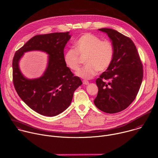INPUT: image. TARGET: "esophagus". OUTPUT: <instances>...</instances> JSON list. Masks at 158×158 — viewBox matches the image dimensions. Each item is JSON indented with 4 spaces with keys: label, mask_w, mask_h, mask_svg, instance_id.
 Instances as JSON below:
<instances>
[{
    "label": "esophagus",
    "mask_w": 158,
    "mask_h": 158,
    "mask_svg": "<svg viewBox=\"0 0 158 158\" xmlns=\"http://www.w3.org/2000/svg\"><path fill=\"white\" fill-rule=\"evenodd\" d=\"M83 83L84 85H88V84H89V81H87V80H83Z\"/></svg>",
    "instance_id": "34e87169"
}]
</instances>
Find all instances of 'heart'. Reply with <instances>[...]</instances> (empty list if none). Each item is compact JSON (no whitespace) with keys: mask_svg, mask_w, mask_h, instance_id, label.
<instances>
[{"mask_svg":"<svg viewBox=\"0 0 158 158\" xmlns=\"http://www.w3.org/2000/svg\"><path fill=\"white\" fill-rule=\"evenodd\" d=\"M75 49L67 50L64 55L65 65L71 70L76 71L80 67V56L85 57L86 65L75 74L83 79H91L98 70H106L111 64L114 58V48L107 40H102L98 36L85 34L74 44Z\"/></svg>","mask_w":158,"mask_h":158,"instance_id":"b5f03b06","label":"heart"}]
</instances>
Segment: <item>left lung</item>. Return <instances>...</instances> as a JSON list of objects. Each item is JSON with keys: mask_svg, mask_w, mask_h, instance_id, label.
Listing matches in <instances>:
<instances>
[{"mask_svg": "<svg viewBox=\"0 0 158 158\" xmlns=\"http://www.w3.org/2000/svg\"><path fill=\"white\" fill-rule=\"evenodd\" d=\"M98 30L108 36L114 54L110 66L96 80L98 92L94 103L103 112L116 113L127 108L135 99L143 80V65L130 38L111 28ZM104 79L109 81L106 83Z\"/></svg>", "mask_w": 158, "mask_h": 158, "instance_id": "1", "label": "left lung"}]
</instances>
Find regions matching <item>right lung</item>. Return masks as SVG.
Masks as SVG:
<instances>
[{"mask_svg": "<svg viewBox=\"0 0 158 158\" xmlns=\"http://www.w3.org/2000/svg\"><path fill=\"white\" fill-rule=\"evenodd\" d=\"M70 38L69 31L35 35L14 55L12 69L15 90L27 106L42 115L55 116L64 111L70 105L74 91L82 84L64 61V48ZM31 51H43L49 55L45 72L33 79L25 77L19 66L24 53Z\"/></svg>", "mask_w": 158, "mask_h": 158, "instance_id": "right-lung-1", "label": "right lung"}]
</instances>
